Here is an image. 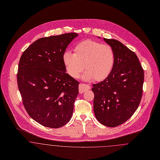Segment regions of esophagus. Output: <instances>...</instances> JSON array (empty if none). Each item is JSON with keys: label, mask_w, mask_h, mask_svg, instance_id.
Masks as SVG:
<instances>
[{"label": "esophagus", "mask_w": 160, "mask_h": 160, "mask_svg": "<svg viewBox=\"0 0 160 160\" xmlns=\"http://www.w3.org/2000/svg\"><path fill=\"white\" fill-rule=\"evenodd\" d=\"M91 88L90 86H89L88 85L86 84H83V83H80L79 85V92L80 94L83 93L85 91L88 90L89 89Z\"/></svg>", "instance_id": "obj_1"}]
</instances>
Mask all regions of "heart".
Returning <instances> with one entry per match:
<instances>
[{"label":"heart","instance_id":"b5f03b06","mask_svg":"<svg viewBox=\"0 0 160 160\" xmlns=\"http://www.w3.org/2000/svg\"><path fill=\"white\" fill-rule=\"evenodd\" d=\"M74 53L66 52L62 56L68 73L74 78H78L84 69V80L93 79L100 82L106 79L112 71L115 54L112 47L99 42L85 40L74 48Z\"/></svg>","mask_w":160,"mask_h":160}]
</instances>
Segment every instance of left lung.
<instances>
[{
	"instance_id": "left-lung-1",
	"label": "left lung",
	"mask_w": 160,
	"mask_h": 160,
	"mask_svg": "<svg viewBox=\"0 0 160 160\" xmlns=\"http://www.w3.org/2000/svg\"><path fill=\"white\" fill-rule=\"evenodd\" d=\"M115 62L109 75L92 85L94 112L99 123L116 127L130 118L141 102L144 73L137 55L120 41L104 38Z\"/></svg>"
}]
</instances>
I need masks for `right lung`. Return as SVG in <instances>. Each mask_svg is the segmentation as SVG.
I'll use <instances>...</instances> for the list:
<instances>
[{"mask_svg":"<svg viewBox=\"0 0 160 160\" xmlns=\"http://www.w3.org/2000/svg\"><path fill=\"white\" fill-rule=\"evenodd\" d=\"M77 36L71 32L40 38L20 58L17 82L23 105L45 127L58 128L71 118L79 82L66 72L62 56Z\"/></svg>","mask_w":160,"mask_h":160,"instance_id":"1","label":"right lung"}]
</instances>
